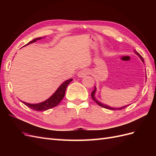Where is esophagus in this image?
I'll return each instance as SVG.
<instances>
[{
	"label": "esophagus",
	"instance_id": "1",
	"mask_svg": "<svg viewBox=\"0 0 156 156\" xmlns=\"http://www.w3.org/2000/svg\"><path fill=\"white\" fill-rule=\"evenodd\" d=\"M88 73H89V72H88V69H83L80 70L79 72H78L77 76H78L79 77H81V78H82V77H86Z\"/></svg>",
	"mask_w": 156,
	"mask_h": 156
}]
</instances>
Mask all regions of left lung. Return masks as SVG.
<instances>
[{
	"label": "left lung",
	"mask_w": 156,
	"mask_h": 156,
	"mask_svg": "<svg viewBox=\"0 0 156 156\" xmlns=\"http://www.w3.org/2000/svg\"><path fill=\"white\" fill-rule=\"evenodd\" d=\"M134 53L139 56V57L140 58V60H142V62L144 63V61L143 58L142 57V56H141V55L138 53V52L136 51L134 49ZM96 92V87L95 86V87H94V90L92 91V92L91 93V96H92V99H93V100H94V101H95L98 105H100V106H101V107H103V108H107V109H110V110H121V109H123V108H124L127 107V106L129 105H125V106H123V107H113L108 106V105H106V104H104V103H102L101 102L97 100V99L96 98V96H95Z\"/></svg>",
	"instance_id": "obj_1"
}]
</instances>
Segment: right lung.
Segmentation results:
<instances>
[{
	"mask_svg": "<svg viewBox=\"0 0 156 156\" xmlns=\"http://www.w3.org/2000/svg\"><path fill=\"white\" fill-rule=\"evenodd\" d=\"M42 37H37L35 38L31 41L29 42L27 45H29L30 44L34 43V42L36 41L37 40H41ZM73 79H69L68 80L64 81L61 85L57 88V90L55 92V93L52 95L48 100L45 101L41 102L39 103H36V104H32V103H26L25 101H22L23 103H24L25 105L27 107H30L32 109L36 111H46L48 110L49 108H53L58 105L59 103L62 101V99L64 98L65 96V92H66V89L67 88V86L69 84L71 81H72Z\"/></svg>",
	"mask_w": 156,
	"mask_h": 156,
	"instance_id": "right-lung-1",
	"label": "right lung"
}]
</instances>
